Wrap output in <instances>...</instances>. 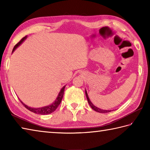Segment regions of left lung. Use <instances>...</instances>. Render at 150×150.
Listing matches in <instances>:
<instances>
[{
	"mask_svg": "<svg viewBox=\"0 0 150 150\" xmlns=\"http://www.w3.org/2000/svg\"><path fill=\"white\" fill-rule=\"evenodd\" d=\"M85 93H86V98H87V100H88V102L89 104H90V106H91V108L93 109V110H95V111H97V112H98V113H109V112H111V111H112L113 110H102L100 109V108H97L95 106H94V104H93V103H91L90 98H89L88 97V93L86 91V90L85 91Z\"/></svg>",
	"mask_w": 150,
	"mask_h": 150,
	"instance_id": "8db88e82",
	"label": "left lung"
}]
</instances>
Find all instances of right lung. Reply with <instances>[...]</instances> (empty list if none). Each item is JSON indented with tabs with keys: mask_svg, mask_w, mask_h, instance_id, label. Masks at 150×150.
<instances>
[{
	"mask_svg": "<svg viewBox=\"0 0 150 150\" xmlns=\"http://www.w3.org/2000/svg\"><path fill=\"white\" fill-rule=\"evenodd\" d=\"M27 38V35L25 36L24 37L22 38L21 39V40L18 43H17L16 45L14 46L13 49V52L17 48V47L21 45V44L24 42V41ZM66 86H63L62 88L60 90V91H59L58 96L56 98L55 100L53 102L52 104H51L48 106H44V107H41V108H31L27 106L26 104H25L24 103H23V102H22L21 100V102L22 103V104L24 105V107H26L28 110H29L30 111H31V112H33L35 113H37V114H39V115H48L50 113H53V111H55L56 110V109L57 108V107L59 106V105L60 104L62 99V97H63V95H64V89H65Z\"/></svg>",
	"mask_w": 150,
	"mask_h": 150,
	"instance_id": "obj_1",
	"label": "right lung"
}]
</instances>
